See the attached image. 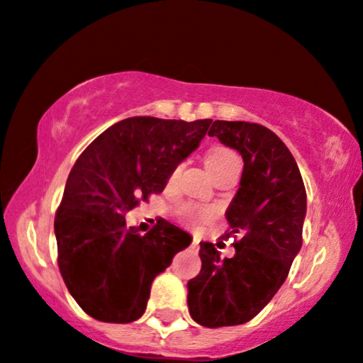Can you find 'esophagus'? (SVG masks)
<instances>
[{"mask_svg": "<svg viewBox=\"0 0 363 363\" xmlns=\"http://www.w3.org/2000/svg\"><path fill=\"white\" fill-rule=\"evenodd\" d=\"M190 250L191 251H199V241L197 240H194L190 242Z\"/></svg>", "mask_w": 363, "mask_h": 363, "instance_id": "1", "label": "esophagus"}]
</instances>
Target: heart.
Returning a JSON list of instances; mask_svg holds the SVG:
<instances>
[{
    "label": "heart",
    "instance_id": "b5f03b06",
    "mask_svg": "<svg viewBox=\"0 0 363 363\" xmlns=\"http://www.w3.org/2000/svg\"><path fill=\"white\" fill-rule=\"evenodd\" d=\"M206 164L207 169L214 177L216 182L223 180L224 177L233 173H240L241 169V157L238 156L236 151H233L231 147L225 146H212L208 147L206 152ZM182 172V164L173 166V169L169 172L168 183H173L178 178V174ZM182 214L185 219L191 220V223H207L208 219H212V211L208 208H197L191 206H183Z\"/></svg>",
    "mask_w": 363,
    "mask_h": 363
}]
</instances>
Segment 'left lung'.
<instances>
[{
  "label": "left lung",
  "mask_w": 363,
  "mask_h": 363,
  "mask_svg": "<svg viewBox=\"0 0 363 363\" xmlns=\"http://www.w3.org/2000/svg\"><path fill=\"white\" fill-rule=\"evenodd\" d=\"M242 156L240 190L228 212L233 258L200 242L202 270L189 287V311L206 328L248 323L282 287L302 246L306 189L287 146L267 127L216 121L208 130ZM220 242H217L219 246Z\"/></svg>",
  "instance_id": "1"
}]
</instances>
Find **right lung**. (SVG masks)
<instances>
[{
    "label": "right lung",
    "instance_id": "obj_1",
    "mask_svg": "<svg viewBox=\"0 0 363 363\" xmlns=\"http://www.w3.org/2000/svg\"><path fill=\"white\" fill-rule=\"evenodd\" d=\"M211 118L185 122L130 117L81 152L54 219L64 284L88 316L132 323L146 311L151 284L190 245L168 220L140 236L125 214L161 194L169 172L195 151Z\"/></svg>",
    "mask_w": 363,
    "mask_h": 363
}]
</instances>
